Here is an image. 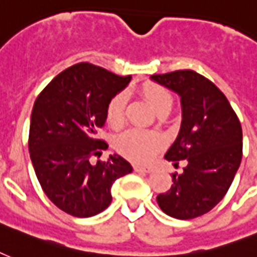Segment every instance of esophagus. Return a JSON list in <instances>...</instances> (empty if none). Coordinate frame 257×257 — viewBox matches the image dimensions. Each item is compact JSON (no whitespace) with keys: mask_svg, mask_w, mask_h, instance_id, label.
Returning <instances> with one entry per match:
<instances>
[{"mask_svg":"<svg viewBox=\"0 0 257 257\" xmlns=\"http://www.w3.org/2000/svg\"><path fill=\"white\" fill-rule=\"evenodd\" d=\"M134 169H135V172H138V173H151L153 172V169H151V167L139 166V165L134 166Z\"/></svg>","mask_w":257,"mask_h":257,"instance_id":"1","label":"esophagus"}]
</instances>
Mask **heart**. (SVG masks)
<instances>
[{
	"instance_id": "obj_1",
	"label": "heart",
	"mask_w": 257,
	"mask_h": 257,
	"mask_svg": "<svg viewBox=\"0 0 257 257\" xmlns=\"http://www.w3.org/2000/svg\"><path fill=\"white\" fill-rule=\"evenodd\" d=\"M139 92L153 106L158 114L169 113L173 106V95L163 85L146 81L139 87ZM126 98L122 92L113 95L106 103L104 117L111 128H121L125 122ZM165 139L162 135L144 129H129L115 139L114 147L123 158L136 163H147L162 150Z\"/></svg>"
}]
</instances>
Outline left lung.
<instances>
[{
  "label": "left lung",
  "mask_w": 257,
  "mask_h": 257,
  "mask_svg": "<svg viewBox=\"0 0 257 257\" xmlns=\"http://www.w3.org/2000/svg\"><path fill=\"white\" fill-rule=\"evenodd\" d=\"M151 79L181 96L180 134L165 158L174 167L185 161L182 173H173V185L159 193L161 210L177 219H192L219 203L242 158L240 119L225 94L192 69L174 70Z\"/></svg>",
  "instance_id": "left-lung-1"
}]
</instances>
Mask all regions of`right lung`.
<instances>
[{"label": "right lung", "instance_id": "1", "mask_svg": "<svg viewBox=\"0 0 257 257\" xmlns=\"http://www.w3.org/2000/svg\"><path fill=\"white\" fill-rule=\"evenodd\" d=\"M131 76L114 75L90 62L62 70L38 95L28 136L32 166L46 196L66 214L88 218L111 203V187L132 166L119 155L91 165L109 147L98 132L109 99Z\"/></svg>", "mask_w": 257, "mask_h": 257}]
</instances>
